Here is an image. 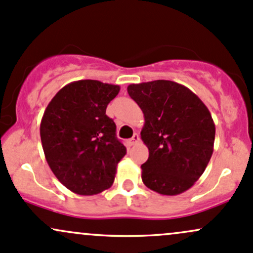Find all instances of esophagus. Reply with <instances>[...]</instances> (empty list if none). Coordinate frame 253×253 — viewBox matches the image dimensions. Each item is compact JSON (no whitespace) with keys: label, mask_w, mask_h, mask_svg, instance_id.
Wrapping results in <instances>:
<instances>
[{"label":"esophagus","mask_w":253,"mask_h":253,"mask_svg":"<svg viewBox=\"0 0 253 253\" xmlns=\"http://www.w3.org/2000/svg\"><path fill=\"white\" fill-rule=\"evenodd\" d=\"M138 141H140V135H138L137 132H135V134L132 135V137L129 140V145H130V146L136 145Z\"/></svg>","instance_id":"1"}]
</instances>
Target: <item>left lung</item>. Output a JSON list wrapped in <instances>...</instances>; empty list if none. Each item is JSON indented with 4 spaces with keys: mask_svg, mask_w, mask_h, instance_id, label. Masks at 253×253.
Listing matches in <instances>:
<instances>
[{
    "mask_svg": "<svg viewBox=\"0 0 253 253\" xmlns=\"http://www.w3.org/2000/svg\"><path fill=\"white\" fill-rule=\"evenodd\" d=\"M130 97L145 117L141 138L148 147L143 183L163 195L186 192L199 180L213 152L214 123L205 104L172 81L130 84Z\"/></svg>",
    "mask_w": 253,
    "mask_h": 253,
    "instance_id": "1",
    "label": "left lung"
}]
</instances>
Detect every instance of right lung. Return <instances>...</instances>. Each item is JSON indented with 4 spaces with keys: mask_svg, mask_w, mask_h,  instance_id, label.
<instances>
[{
    "mask_svg": "<svg viewBox=\"0 0 253 253\" xmlns=\"http://www.w3.org/2000/svg\"><path fill=\"white\" fill-rule=\"evenodd\" d=\"M119 85L76 81L61 88L43 113L40 134L48 165L67 189L94 195L110 188L126 148L106 116Z\"/></svg>",
    "mask_w": 253,
    "mask_h": 253,
    "instance_id": "add662e5",
    "label": "right lung"
}]
</instances>
